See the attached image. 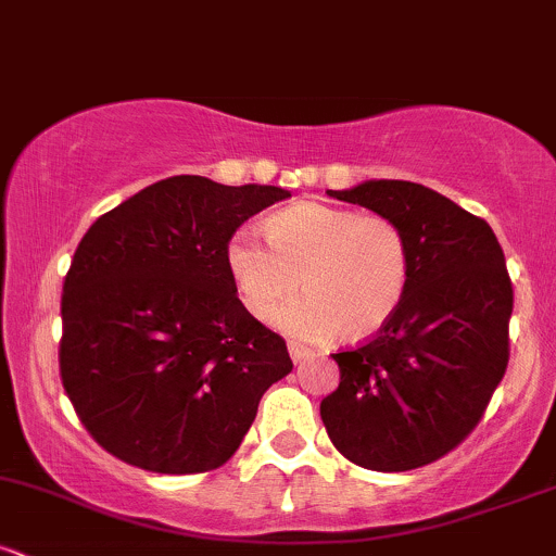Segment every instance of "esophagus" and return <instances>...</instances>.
Here are the masks:
<instances>
[{
	"label": "esophagus",
	"mask_w": 556,
	"mask_h": 556,
	"mask_svg": "<svg viewBox=\"0 0 556 556\" xmlns=\"http://www.w3.org/2000/svg\"><path fill=\"white\" fill-rule=\"evenodd\" d=\"M287 350H290V358L295 361V363H303V361H311V358H316V353H314V350L303 348V344H298V342H290V344H287Z\"/></svg>",
	"instance_id": "esophagus-1"
}]
</instances>
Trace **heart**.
<instances>
[{
	"label": "heart",
	"instance_id": "1",
	"mask_svg": "<svg viewBox=\"0 0 556 556\" xmlns=\"http://www.w3.org/2000/svg\"><path fill=\"white\" fill-rule=\"evenodd\" d=\"M269 242L235 229L227 266L245 308L300 340H366L397 314L410 285V248L384 216H361L327 203H295L266 222Z\"/></svg>",
	"mask_w": 556,
	"mask_h": 556
}]
</instances>
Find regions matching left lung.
<instances>
[{
	"label": "left lung",
	"instance_id": "obj_1",
	"mask_svg": "<svg viewBox=\"0 0 556 556\" xmlns=\"http://www.w3.org/2000/svg\"><path fill=\"white\" fill-rule=\"evenodd\" d=\"M329 195L402 229L410 285L371 342L334 355L340 387L321 400V420L361 468H420L476 429L507 368L513 285L502 245L486 222L426 185L366 180Z\"/></svg>",
	"mask_w": 556,
	"mask_h": 556
}]
</instances>
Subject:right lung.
Segmentation results:
<instances>
[{
  "instance_id": "1",
  "label": "right lung",
  "mask_w": 556,
  "mask_h": 556,
  "mask_svg": "<svg viewBox=\"0 0 556 556\" xmlns=\"http://www.w3.org/2000/svg\"><path fill=\"white\" fill-rule=\"evenodd\" d=\"M277 185L175 175L83 235L62 287L60 371L83 426L151 473H203L235 455L290 353L248 314L227 266L242 222Z\"/></svg>"
}]
</instances>
